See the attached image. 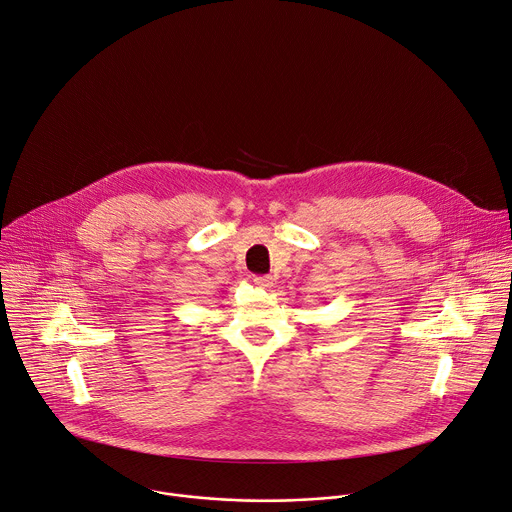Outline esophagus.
Returning a JSON list of instances; mask_svg holds the SVG:
<instances>
[{
	"label": "esophagus",
	"instance_id": "34e87169",
	"mask_svg": "<svg viewBox=\"0 0 512 512\" xmlns=\"http://www.w3.org/2000/svg\"><path fill=\"white\" fill-rule=\"evenodd\" d=\"M253 283L259 285V287H269L273 281H271L269 275H255V277H253Z\"/></svg>",
	"mask_w": 512,
	"mask_h": 512
}]
</instances>
